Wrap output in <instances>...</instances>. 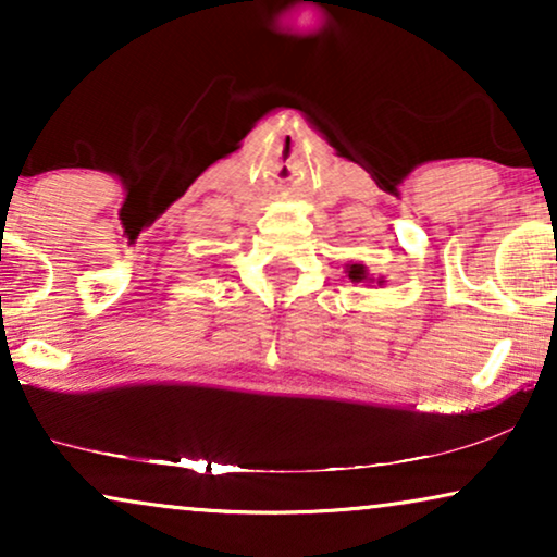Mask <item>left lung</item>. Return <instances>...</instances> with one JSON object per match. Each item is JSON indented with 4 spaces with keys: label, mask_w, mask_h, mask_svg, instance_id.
Instances as JSON below:
<instances>
[{
    "label": "left lung",
    "mask_w": 557,
    "mask_h": 557,
    "mask_svg": "<svg viewBox=\"0 0 557 557\" xmlns=\"http://www.w3.org/2000/svg\"><path fill=\"white\" fill-rule=\"evenodd\" d=\"M362 276H364V265H360V263H352V265H349V278L360 281Z\"/></svg>",
    "instance_id": "obj_1"
}]
</instances>
